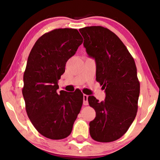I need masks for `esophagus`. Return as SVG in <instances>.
I'll list each match as a JSON object with an SVG mask.
<instances>
[{
    "label": "esophagus",
    "instance_id": "1",
    "mask_svg": "<svg viewBox=\"0 0 160 160\" xmlns=\"http://www.w3.org/2000/svg\"><path fill=\"white\" fill-rule=\"evenodd\" d=\"M88 96L86 94H83V104L84 105H88Z\"/></svg>",
    "mask_w": 160,
    "mask_h": 160
}]
</instances>
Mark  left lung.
Wrapping results in <instances>:
<instances>
[{
	"mask_svg": "<svg viewBox=\"0 0 160 160\" xmlns=\"http://www.w3.org/2000/svg\"><path fill=\"white\" fill-rule=\"evenodd\" d=\"M79 31L87 53L95 59L96 80L106 92L104 102L88 97L96 112L90 134L97 142L114 141L126 133L137 114L140 82L136 66L126 46L109 29L91 26Z\"/></svg>",
	"mask_w": 160,
	"mask_h": 160,
	"instance_id": "obj_1",
	"label": "left lung"
}]
</instances>
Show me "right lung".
Wrapping results in <instances>:
<instances>
[{"label": "right lung", "mask_w": 160, "mask_h": 160, "mask_svg": "<svg viewBox=\"0 0 160 160\" xmlns=\"http://www.w3.org/2000/svg\"><path fill=\"white\" fill-rule=\"evenodd\" d=\"M82 42L76 29H56L40 37L29 53L23 76L25 109L32 125L47 138L68 136L80 112V90L60 93L57 90L66 62Z\"/></svg>", "instance_id": "right-lung-1"}]
</instances>
